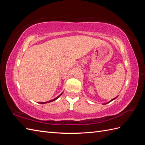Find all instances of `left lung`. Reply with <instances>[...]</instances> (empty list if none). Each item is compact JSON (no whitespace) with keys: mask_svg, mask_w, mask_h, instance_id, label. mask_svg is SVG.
Returning <instances> with one entry per match:
<instances>
[{"mask_svg":"<svg viewBox=\"0 0 145 145\" xmlns=\"http://www.w3.org/2000/svg\"><path fill=\"white\" fill-rule=\"evenodd\" d=\"M117 97H118V96H117V97H115V98H113V99H112V100H110V101H108V102H107V103H104L103 105H105V104H107V103H108L111 102V101H113V100H115V99H116V98Z\"/></svg>","mask_w":145,"mask_h":145,"instance_id":"obj_1","label":"left lung"}]
</instances>
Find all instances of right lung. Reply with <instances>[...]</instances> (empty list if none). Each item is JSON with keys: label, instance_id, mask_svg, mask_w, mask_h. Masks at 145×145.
Listing matches in <instances>:
<instances>
[{"label": "right lung", "instance_id": "add662e5", "mask_svg": "<svg viewBox=\"0 0 145 145\" xmlns=\"http://www.w3.org/2000/svg\"><path fill=\"white\" fill-rule=\"evenodd\" d=\"M62 93H63V92L62 93H61L60 95H58V97H57L56 98H55L54 99H53V100H50V101H46V102H39V103H40V104H45V103H50V102H52V101H55V100H56L57 99H58V98H59L61 95H62Z\"/></svg>", "mask_w": 145, "mask_h": 145}]
</instances>
